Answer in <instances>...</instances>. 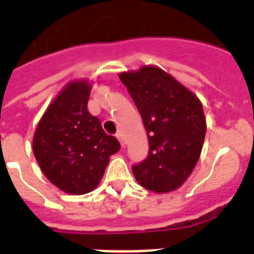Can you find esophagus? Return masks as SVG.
Instances as JSON below:
<instances>
[{
	"instance_id": "obj_1",
	"label": "esophagus",
	"mask_w": 254,
	"mask_h": 254,
	"mask_svg": "<svg viewBox=\"0 0 254 254\" xmlns=\"http://www.w3.org/2000/svg\"><path fill=\"white\" fill-rule=\"evenodd\" d=\"M117 138H119L121 146H125V139H124V135L121 133H117Z\"/></svg>"
}]
</instances>
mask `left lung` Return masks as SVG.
<instances>
[{"mask_svg": "<svg viewBox=\"0 0 254 254\" xmlns=\"http://www.w3.org/2000/svg\"><path fill=\"white\" fill-rule=\"evenodd\" d=\"M127 88L149 139V155L133 166L139 185L153 192L179 189L200 157L205 124L197 96L155 65L119 75Z\"/></svg>", "mask_w": 254, "mask_h": 254, "instance_id": "1", "label": "left lung"}]
</instances>
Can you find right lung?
Listing matches in <instances>:
<instances>
[{"label": "right lung", "mask_w": 254, "mask_h": 254, "mask_svg": "<svg viewBox=\"0 0 254 254\" xmlns=\"http://www.w3.org/2000/svg\"><path fill=\"white\" fill-rule=\"evenodd\" d=\"M92 84L69 81L42 116L33 151L42 173L63 192L83 195L99 186L120 142L88 112Z\"/></svg>", "instance_id": "add662e5"}]
</instances>
